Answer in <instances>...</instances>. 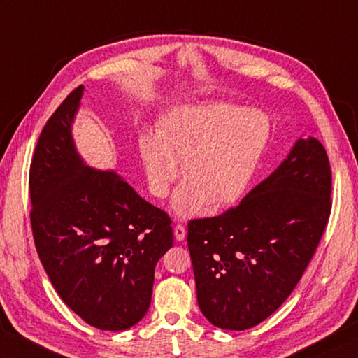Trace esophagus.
I'll return each mask as SVG.
<instances>
[{
	"label": "esophagus",
	"mask_w": 358,
	"mask_h": 358,
	"mask_svg": "<svg viewBox=\"0 0 358 358\" xmlns=\"http://www.w3.org/2000/svg\"><path fill=\"white\" fill-rule=\"evenodd\" d=\"M173 234H175V239L177 241H185V237H186V229H185V227L183 225H175L173 227Z\"/></svg>",
	"instance_id": "1"
}]
</instances>
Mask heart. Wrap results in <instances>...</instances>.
<instances>
[{"mask_svg":"<svg viewBox=\"0 0 358 358\" xmlns=\"http://www.w3.org/2000/svg\"><path fill=\"white\" fill-rule=\"evenodd\" d=\"M270 138L268 117L227 103L178 105L157 124V135L141 133L139 158L152 195L164 199L186 177L173 197L180 217L197 214L206 201L233 205L247 191Z\"/></svg>","mask_w":358,"mask_h":358,"instance_id":"heart-1","label":"heart"}]
</instances>
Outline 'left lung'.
I'll list each match as a JSON object with an SVG mask.
<instances>
[{
	"label": "left lung",
	"mask_w": 358,
	"mask_h": 358,
	"mask_svg": "<svg viewBox=\"0 0 358 358\" xmlns=\"http://www.w3.org/2000/svg\"><path fill=\"white\" fill-rule=\"evenodd\" d=\"M332 173L317 138L298 139L239 205L187 223L197 301L209 323L245 331L279 309L323 236Z\"/></svg>",
	"instance_id": "obj_1"
}]
</instances>
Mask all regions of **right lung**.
<instances>
[{
  "mask_svg": "<svg viewBox=\"0 0 358 358\" xmlns=\"http://www.w3.org/2000/svg\"><path fill=\"white\" fill-rule=\"evenodd\" d=\"M82 93L73 90L40 133L29 171L32 234L63 303L90 326L124 331L149 310L172 222L116 172L83 163L71 135Z\"/></svg>",
  "mask_w": 358,
  "mask_h": 358,
  "instance_id": "add662e5",
  "label": "right lung"
}]
</instances>
